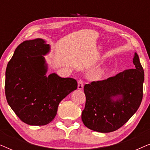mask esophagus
Here are the masks:
<instances>
[{"instance_id": "esophagus-1", "label": "esophagus", "mask_w": 150, "mask_h": 150, "mask_svg": "<svg viewBox=\"0 0 150 150\" xmlns=\"http://www.w3.org/2000/svg\"><path fill=\"white\" fill-rule=\"evenodd\" d=\"M84 87V84H83V81L82 80H79L78 81V89L79 90H82L83 89Z\"/></svg>"}]
</instances>
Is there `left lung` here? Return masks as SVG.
<instances>
[{
    "mask_svg": "<svg viewBox=\"0 0 150 150\" xmlns=\"http://www.w3.org/2000/svg\"><path fill=\"white\" fill-rule=\"evenodd\" d=\"M132 62L134 69H125L106 80L85 85L86 103L81 118L90 130L113 132L138 110L143 98L144 71L137 52Z\"/></svg>",
    "mask_w": 150,
    "mask_h": 150,
    "instance_id": "8db88e82",
    "label": "left lung"
}]
</instances>
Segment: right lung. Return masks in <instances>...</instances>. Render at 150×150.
Masks as SVG:
<instances>
[{"label": "right lung", "instance_id": "1", "mask_svg": "<svg viewBox=\"0 0 150 150\" xmlns=\"http://www.w3.org/2000/svg\"><path fill=\"white\" fill-rule=\"evenodd\" d=\"M50 46L41 38L26 40L16 48L5 72V96L8 104L22 122L44 126L54 120L60 102L77 89L71 78L56 73L48 76L44 56Z\"/></svg>", "mask_w": 150, "mask_h": 150}]
</instances>
